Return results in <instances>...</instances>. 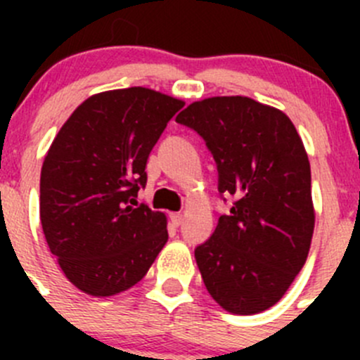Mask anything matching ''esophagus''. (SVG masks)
<instances>
[{
    "label": "esophagus",
    "instance_id": "34e87169",
    "mask_svg": "<svg viewBox=\"0 0 360 360\" xmlns=\"http://www.w3.org/2000/svg\"><path fill=\"white\" fill-rule=\"evenodd\" d=\"M170 223H172L174 226H179V224L183 223V214H179V212L170 214Z\"/></svg>",
    "mask_w": 360,
    "mask_h": 360
}]
</instances>
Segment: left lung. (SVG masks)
<instances>
[{"label": "left lung", "instance_id": "1", "mask_svg": "<svg viewBox=\"0 0 360 360\" xmlns=\"http://www.w3.org/2000/svg\"><path fill=\"white\" fill-rule=\"evenodd\" d=\"M176 122L200 134L216 160L217 190L235 198L195 249L203 284L230 314L268 310L303 268L314 235L303 141L285 112L242 96L197 101Z\"/></svg>", "mask_w": 360, "mask_h": 360}]
</instances>
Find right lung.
<instances>
[{"instance_id":"add662e5","label":"right lung","mask_w":360,"mask_h":360,"mask_svg":"<svg viewBox=\"0 0 360 360\" xmlns=\"http://www.w3.org/2000/svg\"><path fill=\"white\" fill-rule=\"evenodd\" d=\"M183 101L144 86L83 101L53 139L39 179V219L68 281L90 296L127 291L165 245L167 217L141 203L146 162Z\"/></svg>"}]
</instances>
